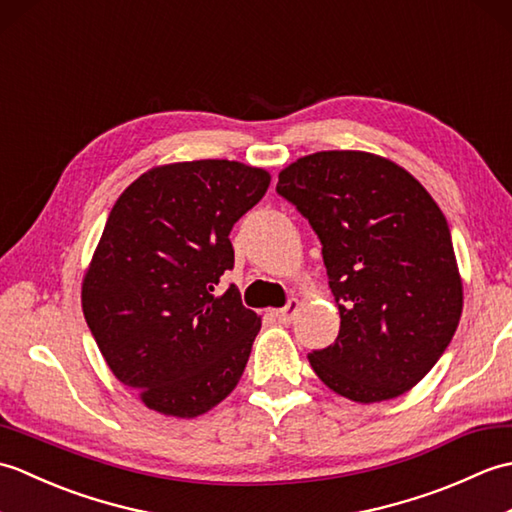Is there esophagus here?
<instances>
[{
    "instance_id": "34e87169",
    "label": "esophagus",
    "mask_w": 512,
    "mask_h": 512,
    "mask_svg": "<svg viewBox=\"0 0 512 512\" xmlns=\"http://www.w3.org/2000/svg\"><path fill=\"white\" fill-rule=\"evenodd\" d=\"M299 310H301V301H299V299H290V301L286 303V308H279V310H275L273 314H275V319H277L279 323H290V321H295Z\"/></svg>"
}]
</instances>
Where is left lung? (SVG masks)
Segmentation results:
<instances>
[{
  "mask_svg": "<svg viewBox=\"0 0 512 512\" xmlns=\"http://www.w3.org/2000/svg\"><path fill=\"white\" fill-rule=\"evenodd\" d=\"M277 193L323 244L341 314L336 341L308 354L334 394L380 402L431 372L462 317V277L447 217L389 158L317 151L281 169Z\"/></svg>",
  "mask_w": 512,
  "mask_h": 512,
  "instance_id": "1",
  "label": "left lung"
}]
</instances>
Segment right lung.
<instances>
[{"label": "right lung", "mask_w": 512, "mask_h": 512, "mask_svg": "<svg viewBox=\"0 0 512 512\" xmlns=\"http://www.w3.org/2000/svg\"><path fill=\"white\" fill-rule=\"evenodd\" d=\"M266 169L235 160L171 162L116 200L81 286V306L112 374L147 409L198 418L231 394L262 317L235 286L233 224L264 198Z\"/></svg>", "instance_id": "right-lung-1"}]
</instances>
